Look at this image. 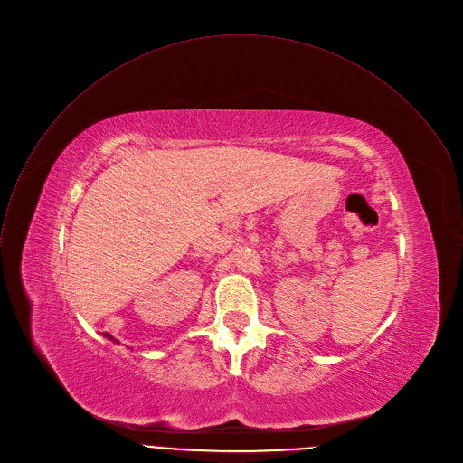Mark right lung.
Instances as JSON below:
<instances>
[{
    "mask_svg": "<svg viewBox=\"0 0 463 463\" xmlns=\"http://www.w3.org/2000/svg\"><path fill=\"white\" fill-rule=\"evenodd\" d=\"M104 335H106V337H108V339H111V341H113V343H118V341H117V339H115V337H113V335H111V334H108V332H106V334H104Z\"/></svg>",
    "mask_w": 463,
    "mask_h": 463,
    "instance_id": "obj_1",
    "label": "right lung"
}]
</instances>
